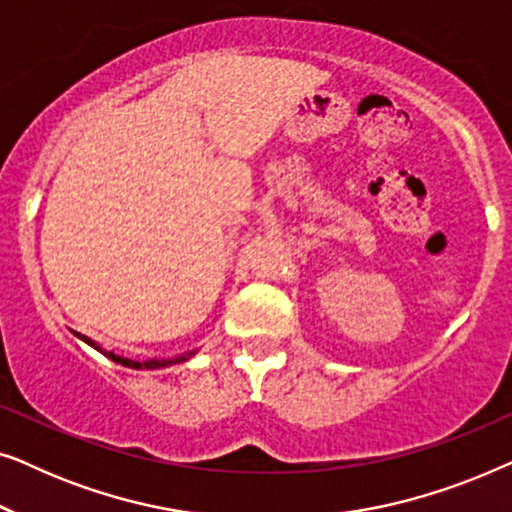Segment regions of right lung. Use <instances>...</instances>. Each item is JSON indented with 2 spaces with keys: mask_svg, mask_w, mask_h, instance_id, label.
<instances>
[{
  "mask_svg": "<svg viewBox=\"0 0 512 512\" xmlns=\"http://www.w3.org/2000/svg\"><path fill=\"white\" fill-rule=\"evenodd\" d=\"M76 338L83 340V342H86V345H90L93 349H97V352L107 356V359H111L114 363H121V366L132 368V370H142V368H146V370H158V368H167V366H174V363H184V361L191 359V356L198 354V349H193V352L172 356V359H146V361H135V359H128V356H121V354H116V352H109V349H104L102 345H97L95 340H90V338H86V335H81V333H76Z\"/></svg>",
  "mask_w": 512,
  "mask_h": 512,
  "instance_id": "obj_1",
  "label": "right lung"
}]
</instances>
